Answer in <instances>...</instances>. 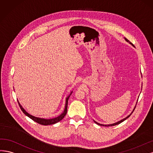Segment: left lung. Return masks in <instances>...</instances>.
<instances>
[{"mask_svg": "<svg viewBox=\"0 0 153 153\" xmlns=\"http://www.w3.org/2000/svg\"><path fill=\"white\" fill-rule=\"evenodd\" d=\"M125 40L127 41V42H129L130 44H131V42H130L128 40V39H126V38H125ZM133 45V44H132ZM135 107H136V106H135ZM135 109H134V111H133V112L131 113V114L128 116H127L126 117H125V118H124V119L123 120H121V121H118V122H117V123H114V124H111V125H102V124H100V123H97V122H96V121H95V123H97V125H100V126H115V125H118V124H120V123H122L123 121H124L125 120H126L128 117H129L130 116V115H131V114L133 112H134V110H135Z\"/></svg>", "mask_w": 153, "mask_h": 153, "instance_id": "left-lung-1", "label": "left lung"}]
</instances>
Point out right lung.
Masks as SVG:
<instances>
[{"label": "right lung", "mask_w": 153, "mask_h": 153, "mask_svg": "<svg viewBox=\"0 0 153 153\" xmlns=\"http://www.w3.org/2000/svg\"><path fill=\"white\" fill-rule=\"evenodd\" d=\"M71 95L68 96L67 99H66V103H65V110H64L63 112L62 113V114L61 115H60L59 116L55 117V118H53V119H50V120H46V119H43V118H39V117H34L30 114H29L28 112H27L25 111V110L22 107V105L19 104V102H18V104H19V107H20L21 110L23 111V112L25 114L26 116H27L28 117H29L30 118V119H32L33 121L37 122V123H39V124L40 125H53V124H55V123L59 122L60 121H61L63 118L65 117V116L66 115L67 112V105H68V98H69Z\"/></svg>", "instance_id": "obj_1"}]
</instances>
